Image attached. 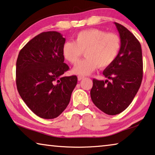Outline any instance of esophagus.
Masks as SVG:
<instances>
[{"mask_svg":"<svg viewBox=\"0 0 155 155\" xmlns=\"http://www.w3.org/2000/svg\"><path fill=\"white\" fill-rule=\"evenodd\" d=\"M84 78V76H81V75H78V80H79V81H80V80H82Z\"/></svg>","mask_w":155,"mask_h":155,"instance_id":"obj_1","label":"esophagus"}]
</instances>
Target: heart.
Here are the masks:
<instances>
[{
  "instance_id": "1",
  "label": "heart",
  "mask_w": 155,
  "mask_h": 155,
  "mask_svg": "<svg viewBox=\"0 0 155 155\" xmlns=\"http://www.w3.org/2000/svg\"><path fill=\"white\" fill-rule=\"evenodd\" d=\"M122 48V40L116 33H107L97 28L80 31L73 41H67L62 48L65 59L75 64L83 51L86 59L80 61L73 73L81 76L87 75L96 68H106L117 58Z\"/></svg>"
}]
</instances>
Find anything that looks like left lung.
I'll return each mask as SVG.
<instances>
[{
  "mask_svg": "<svg viewBox=\"0 0 155 155\" xmlns=\"http://www.w3.org/2000/svg\"><path fill=\"white\" fill-rule=\"evenodd\" d=\"M122 40L117 58L103 74L106 80H93L90 94L98 109L109 115L127 108L137 94L143 79L142 49L137 38L124 26L115 22Z\"/></svg>",
  "mask_w": 155,
  "mask_h": 155,
  "instance_id": "left-lung-1",
  "label": "left lung"
}]
</instances>
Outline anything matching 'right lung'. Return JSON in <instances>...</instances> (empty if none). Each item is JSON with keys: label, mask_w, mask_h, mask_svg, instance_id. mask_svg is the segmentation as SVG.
<instances>
[{"label": "right lung", "mask_w": 155, "mask_h": 155, "mask_svg": "<svg viewBox=\"0 0 155 155\" xmlns=\"http://www.w3.org/2000/svg\"><path fill=\"white\" fill-rule=\"evenodd\" d=\"M66 39L57 31L42 32L20 50L16 64L18 92L26 105L43 119L57 117L70 102L78 82L69 70L62 48Z\"/></svg>", "instance_id": "obj_1"}]
</instances>
